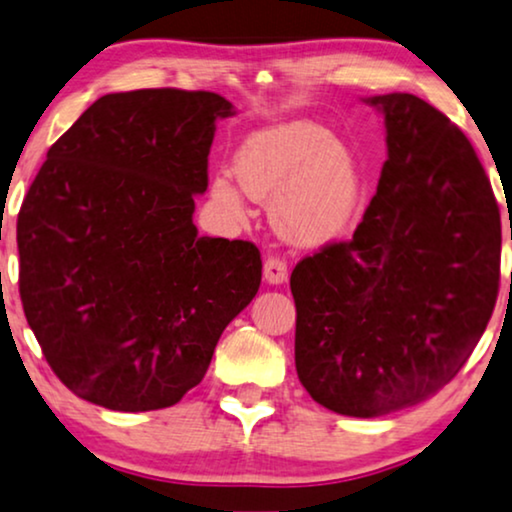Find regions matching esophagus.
<instances>
[{
	"mask_svg": "<svg viewBox=\"0 0 512 512\" xmlns=\"http://www.w3.org/2000/svg\"><path fill=\"white\" fill-rule=\"evenodd\" d=\"M289 277V270H287V263L282 261V258L277 256H268L263 263V280L268 284H282L287 282Z\"/></svg>",
	"mask_w": 512,
	"mask_h": 512,
	"instance_id": "34e87169",
	"label": "esophagus"
}]
</instances>
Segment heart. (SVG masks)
Here are the masks:
<instances>
[{"label": "heart", "mask_w": 512, "mask_h": 512, "mask_svg": "<svg viewBox=\"0 0 512 512\" xmlns=\"http://www.w3.org/2000/svg\"><path fill=\"white\" fill-rule=\"evenodd\" d=\"M235 185L228 176L211 183L214 199L232 216L247 211V197L272 199V223L298 244L336 237L353 216L357 176L350 157L327 129L305 119L256 131L235 155Z\"/></svg>", "instance_id": "heart-1"}]
</instances>
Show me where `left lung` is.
<instances>
[{"label": "left lung", "mask_w": 512, "mask_h": 512, "mask_svg": "<svg viewBox=\"0 0 512 512\" xmlns=\"http://www.w3.org/2000/svg\"><path fill=\"white\" fill-rule=\"evenodd\" d=\"M388 159L355 235L291 272L296 371L336 414L409 407L459 374L494 313L501 214L473 145L411 94L367 98Z\"/></svg>", "instance_id": "obj_1"}]
</instances>
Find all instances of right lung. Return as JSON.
Returning a JSON list of instances; mask_svg holds the SVG:
<instances>
[{"mask_svg":"<svg viewBox=\"0 0 512 512\" xmlns=\"http://www.w3.org/2000/svg\"><path fill=\"white\" fill-rule=\"evenodd\" d=\"M211 91L108 94L46 152L18 211V291L32 334L77 397L115 411L176 404L261 287L256 244L199 237Z\"/></svg>","mask_w":512,"mask_h":512,"instance_id":"obj_1","label":"right lung"}]
</instances>
